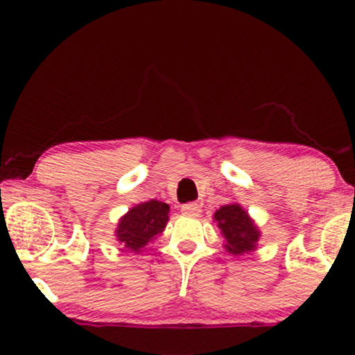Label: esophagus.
I'll return each mask as SVG.
<instances>
[{"instance_id":"esophagus-1","label":"esophagus","mask_w":355,"mask_h":355,"mask_svg":"<svg viewBox=\"0 0 355 355\" xmlns=\"http://www.w3.org/2000/svg\"><path fill=\"white\" fill-rule=\"evenodd\" d=\"M182 213L184 216H188V218H199L202 209L200 205H197V203H186V205L182 207Z\"/></svg>"}]
</instances>
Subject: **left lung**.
<instances>
[{
  "label": "left lung",
  "instance_id": "left-lung-1",
  "mask_svg": "<svg viewBox=\"0 0 355 355\" xmlns=\"http://www.w3.org/2000/svg\"><path fill=\"white\" fill-rule=\"evenodd\" d=\"M213 219L224 238V249L232 255H244L254 252L260 241L261 232L255 220L239 205L232 202L216 209Z\"/></svg>",
  "mask_w": 355,
  "mask_h": 355
}]
</instances>
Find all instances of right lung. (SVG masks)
Returning <instances> with one entry per match:
<instances>
[{"label": "right lung", "instance_id": "obj_1", "mask_svg": "<svg viewBox=\"0 0 355 355\" xmlns=\"http://www.w3.org/2000/svg\"><path fill=\"white\" fill-rule=\"evenodd\" d=\"M171 207L159 200L142 202L131 207L119 219L116 232L117 241L135 254H141L146 245L164 232L169 222Z\"/></svg>", "mask_w": 355, "mask_h": 355}]
</instances>
